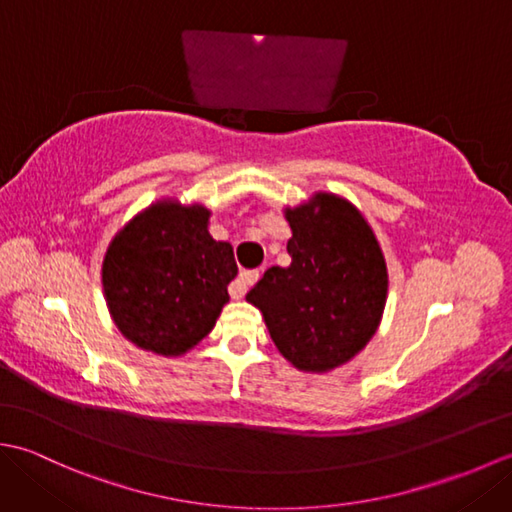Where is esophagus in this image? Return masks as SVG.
I'll use <instances>...</instances> for the list:
<instances>
[{"mask_svg":"<svg viewBox=\"0 0 512 512\" xmlns=\"http://www.w3.org/2000/svg\"><path fill=\"white\" fill-rule=\"evenodd\" d=\"M259 279V270H242V273H239V277L233 281L231 284V297L233 299H242L246 292H248V288L255 284V281Z\"/></svg>","mask_w":512,"mask_h":512,"instance_id":"34e87169","label":"esophagus"}]
</instances>
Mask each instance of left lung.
Instances as JSON below:
<instances>
[{
	"mask_svg": "<svg viewBox=\"0 0 512 512\" xmlns=\"http://www.w3.org/2000/svg\"><path fill=\"white\" fill-rule=\"evenodd\" d=\"M290 266L268 268L246 301L262 310L270 339L301 372L345 365L376 334L387 266L372 226L334 193L286 209Z\"/></svg>",
	"mask_w": 512,
	"mask_h": 512,
	"instance_id": "1",
	"label": "left lung"
}]
</instances>
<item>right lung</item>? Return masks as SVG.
<instances>
[{
  "instance_id": "1",
  "label": "right lung",
  "mask_w": 512,
  "mask_h": 512,
  "mask_svg": "<svg viewBox=\"0 0 512 512\" xmlns=\"http://www.w3.org/2000/svg\"><path fill=\"white\" fill-rule=\"evenodd\" d=\"M211 211L158 200L107 246L103 290L116 328L140 350L182 356L228 303L237 275L233 246L209 233Z\"/></svg>"
}]
</instances>
